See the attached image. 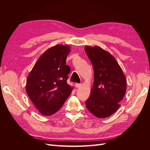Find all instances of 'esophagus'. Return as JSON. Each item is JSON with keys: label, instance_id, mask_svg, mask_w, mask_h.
I'll return each instance as SVG.
<instances>
[{"label": "esophagus", "instance_id": "obj_1", "mask_svg": "<svg viewBox=\"0 0 150 150\" xmlns=\"http://www.w3.org/2000/svg\"><path fill=\"white\" fill-rule=\"evenodd\" d=\"M81 86V84H79V83H76V84H75V87L77 88H80Z\"/></svg>", "mask_w": 150, "mask_h": 150}]
</instances>
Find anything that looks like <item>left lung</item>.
Returning a JSON list of instances; mask_svg holds the SVG:
<instances>
[{"instance_id": "left-lung-1", "label": "left lung", "mask_w": 150, "mask_h": 150, "mask_svg": "<svg viewBox=\"0 0 150 150\" xmlns=\"http://www.w3.org/2000/svg\"><path fill=\"white\" fill-rule=\"evenodd\" d=\"M85 51L94 69L93 86L86 106L99 118L112 115L120 107L126 91V79L111 54L99 46H86Z\"/></svg>"}]
</instances>
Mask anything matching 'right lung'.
Segmentation results:
<instances>
[{
	"mask_svg": "<svg viewBox=\"0 0 150 150\" xmlns=\"http://www.w3.org/2000/svg\"><path fill=\"white\" fill-rule=\"evenodd\" d=\"M71 47L57 44L39 57L28 75L25 89L40 114L51 116L62 106L73 88L67 83L70 67L66 58Z\"/></svg>",
	"mask_w": 150,
	"mask_h": 150,
	"instance_id": "right-lung-1",
	"label": "right lung"
}]
</instances>
